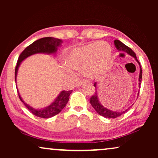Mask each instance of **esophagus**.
Wrapping results in <instances>:
<instances>
[{"label":"esophagus","instance_id":"1","mask_svg":"<svg viewBox=\"0 0 158 158\" xmlns=\"http://www.w3.org/2000/svg\"><path fill=\"white\" fill-rule=\"evenodd\" d=\"M85 83H88V81H85V80H81V81H80L78 83H77V86H81L82 85H84V84H85Z\"/></svg>","mask_w":158,"mask_h":158}]
</instances>
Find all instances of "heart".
Instances as JSON below:
<instances>
[{"instance_id":"heart-1","label":"heart","mask_w":158,"mask_h":158,"mask_svg":"<svg viewBox=\"0 0 158 158\" xmlns=\"http://www.w3.org/2000/svg\"><path fill=\"white\" fill-rule=\"evenodd\" d=\"M111 55V48L108 43L94 42L73 49L67 55L64 62L73 70L85 69L88 76L96 78L106 70Z\"/></svg>"}]
</instances>
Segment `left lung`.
Segmentation results:
<instances>
[{
    "mask_svg": "<svg viewBox=\"0 0 158 158\" xmlns=\"http://www.w3.org/2000/svg\"><path fill=\"white\" fill-rule=\"evenodd\" d=\"M114 45H115L116 48L117 49L118 51L125 52L129 54V55H131V57H133L136 60V61L138 62V64H139V68H140L139 75V87L140 83H141V81H142V70L141 66H140L139 62L138 61L137 59V56H136L135 53L132 51V49H131V48H129V47H127V45H125L124 43H122L119 40H114ZM94 85L95 86V88H96V91L95 92L94 96H92L91 98H90V104H91L92 106L94 107V109L96 110V111L99 114V115L102 116H103V117L108 118H115L116 117L120 116L121 115H122V114H124L125 112L128 111V109H127L125 110V111H112V110H110L109 109H107V108L103 106L101 104L100 101H99V99H98V94H97V89H96L97 83H95ZM137 96H139V93H138Z\"/></svg>",
    "mask_w": 158,
    "mask_h": 158,
    "instance_id": "obj_1",
    "label": "left lung"
}]
</instances>
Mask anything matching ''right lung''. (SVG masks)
Returning <instances> with one entry per match:
<instances>
[{
  "label": "right lung",
  "mask_w": 158,
  "mask_h": 158,
  "mask_svg": "<svg viewBox=\"0 0 158 158\" xmlns=\"http://www.w3.org/2000/svg\"><path fill=\"white\" fill-rule=\"evenodd\" d=\"M62 43V41L60 39H56L54 37H44L35 41V42L30 44L29 46H28L19 57L16 69H15V81H16L17 73H18L19 68L23 60H24L26 58L29 57V56L34 55V54L44 53L48 54V55L55 54L57 52L58 47L61 46ZM72 91L73 90H68V91L62 90L51 104L44 108H42V109H34V108L30 106L29 105H28L27 103H26L22 100L19 91L18 94L20 100L23 103L26 107L29 109V111H31L34 115L40 118H48L57 115L64 109L68 102L69 98H70V95Z\"/></svg>",
  "instance_id": "right-lung-1"
}]
</instances>
